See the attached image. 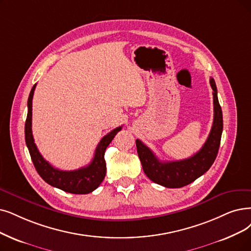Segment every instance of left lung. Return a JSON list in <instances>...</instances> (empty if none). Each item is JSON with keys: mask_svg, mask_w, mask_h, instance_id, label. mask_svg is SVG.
<instances>
[{"mask_svg": "<svg viewBox=\"0 0 251 251\" xmlns=\"http://www.w3.org/2000/svg\"><path fill=\"white\" fill-rule=\"evenodd\" d=\"M210 85L213 89V125L205 144L193 156L173 162H162L151 149L139 139L136 140L137 152L143 171L151 181L169 188L182 187L206 173L214 163L223 134V111L218 102L217 88L213 78H210Z\"/></svg>", "mask_w": 251, "mask_h": 251, "instance_id": "obj_1", "label": "left lung"}]
</instances>
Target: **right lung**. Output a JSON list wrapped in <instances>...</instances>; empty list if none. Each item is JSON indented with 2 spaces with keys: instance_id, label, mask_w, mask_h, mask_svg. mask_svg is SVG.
<instances>
[{
  "instance_id": "add662e5",
  "label": "right lung",
  "mask_w": 251,
  "mask_h": 251,
  "mask_svg": "<svg viewBox=\"0 0 251 251\" xmlns=\"http://www.w3.org/2000/svg\"><path fill=\"white\" fill-rule=\"evenodd\" d=\"M36 85L37 84L33 86L27 100V116L25 126V136L27 149L29 154H31V158L38 174L48 184L62 189L67 193L85 195L94 192L102 183L106 175V163L104 158L105 150L123 126L114 128L113 131L108 133L101 139V141H100L96 148L94 158L88 166L74 170V171H62V170H58L44 159L41 153L39 152L33 138L32 103Z\"/></svg>"
}]
</instances>
